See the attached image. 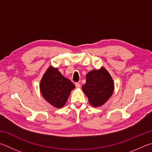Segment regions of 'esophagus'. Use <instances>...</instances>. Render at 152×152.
<instances>
[{"label": "esophagus", "instance_id": "obj_1", "mask_svg": "<svg viewBox=\"0 0 152 152\" xmlns=\"http://www.w3.org/2000/svg\"><path fill=\"white\" fill-rule=\"evenodd\" d=\"M75 86H76L77 88H80L81 85H80V83H75Z\"/></svg>", "mask_w": 152, "mask_h": 152}]
</instances>
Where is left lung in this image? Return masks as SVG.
Segmentation results:
<instances>
[{
	"label": "left lung",
	"instance_id": "8db88e82",
	"mask_svg": "<svg viewBox=\"0 0 152 152\" xmlns=\"http://www.w3.org/2000/svg\"><path fill=\"white\" fill-rule=\"evenodd\" d=\"M89 103L94 107L103 105L112 95L114 83L110 74L104 67L92 70L86 75V83L82 86Z\"/></svg>",
	"mask_w": 152,
	"mask_h": 152
}]
</instances>
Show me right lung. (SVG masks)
I'll return each instance as SVG.
<instances>
[{"mask_svg": "<svg viewBox=\"0 0 152 152\" xmlns=\"http://www.w3.org/2000/svg\"><path fill=\"white\" fill-rule=\"evenodd\" d=\"M75 85L62 75L57 68L50 66L43 75L41 83L42 97L48 103L57 108L63 107L68 99Z\"/></svg>", "mask_w": 152, "mask_h": 152, "instance_id": "add662e5", "label": "right lung"}]
</instances>
